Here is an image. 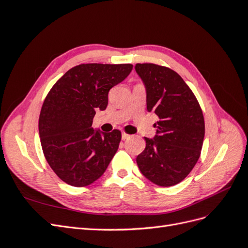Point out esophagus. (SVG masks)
Here are the masks:
<instances>
[{
  "mask_svg": "<svg viewBox=\"0 0 248 248\" xmlns=\"http://www.w3.org/2000/svg\"><path fill=\"white\" fill-rule=\"evenodd\" d=\"M129 138H130V134L126 133V132H122V140H127V139H129Z\"/></svg>",
  "mask_w": 248,
  "mask_h": 248,
  "instance_id": "obj_1",
  "label": "esophagus"
}]
</instances>
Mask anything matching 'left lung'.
<instances>
[{"label": "left lung", "instance_id": "1", "mask_svg": "<svg viewBox=\"0 0 248 248\" xmlns=\"http://www.w3.org/2000/svg\"><path fill=\"white\" fill-rule=\"evenodd\" d=\"M147 90V108L158 117L153 140L138 157L140 172L156 185L168 187L184 180L198 162L205 137L200 103L179 74L152 63L137 64Z\"/></svg>", "mask_w": 248, "mask_h": 248}]
</instances>
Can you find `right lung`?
I'll use <instances>...</instances> for the list:
<instances>
[{
	"mask_svg": "<svg viewBox=\"0 0 248 248\" xmlns=\"http://www.w3.org/2000/svg\"><path fill=\"white\" fill-rule=\"evenodd\" d=\"M131 64L89 63L72 67L57 80L42 104L39 136L46 159L65 183L88 186L99 179L121 140V131H95L97 109H106L108 91L124 80Z\"/></svg>",
	"mask_w": 248,
	"mask_h": 248,
	"instance_id": "obj_1",
	"label": "right lung"
}]
</instances>
